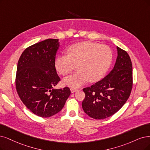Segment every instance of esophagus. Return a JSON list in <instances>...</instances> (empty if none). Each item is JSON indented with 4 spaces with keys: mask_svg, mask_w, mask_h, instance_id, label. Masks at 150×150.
I'll list each match as a JSON object with an SVG mask.
<instances>
[{
    "mask_svg": "<svg viewBox=\"0 0 150 150\" xmlns=\"http://www.w3.org/2000/svg\"><path fill=\"white\" fill-rule=\"evenodd\" d=\"M70 91H71V93H75V91H77V89H75V88H71Z\"/></svg>",
    "mask_w": 150,
    "mask_h": 150,
    "instance_id": "34e87169",
    "label": "esophagus"
}]
</instances>
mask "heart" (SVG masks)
<instances>
[{
    "mask_svg": "<svg viewBox=\"0 0 150 150\" xmlns=\"http://www.w3.org/2000/svg\"><path fill=\"white\" fill-rule=\"evenodd\" d=\"M67 55H59L55 59L54 66L59 74L66 75L76 65L77 71L63 80V84L72 88L79 87L88 80H100L111 64L112 54L106 45L91 41L72 44L67 50Z\"/></svg>",
    "mask_w": 150,
    "mask_h": 150,
    "instance_id": "b5f03b06",
    "label": "heart"
}]
</instances>
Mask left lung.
<instances>
[{
    "instance_id": "obj_1",
    "label": "left lung",
    "mask_w": 150,
    "mask_h": 150,
    "mask_svg": "<svg viewBox=\"0 0 150 150\" xmlns=\"http://www.w3.org/2000/svg\"><path fill=\"white\" fill-rule=\"evenodd\" d=\"M114 68L101 80L83 89L84 112L90 117L103 119L112 115L129 99L132 88V64L129 54L117 46Z\"/></svg>"
}]
</instances>
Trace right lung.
Masks as SVG:
<instances>
[{
    "label": "right lung",
    "mask_w": 150,
    "mask_h": 150,
    "mask_svg": "<svg viewBox=\"0 0 150 150\" xmlns=\"http://www.w3.org/2000/svg\"><path fill=\"white\" fill-rule=\"evenodd\" d=\"M59 40L47 39L26 48L18 60L16 89L22 102L35 114L49 117L64 108L69 87L54 88L60 81L54 66Z\"/></svg>",
    "instance_id": "obj_1"
}]
</instances>
